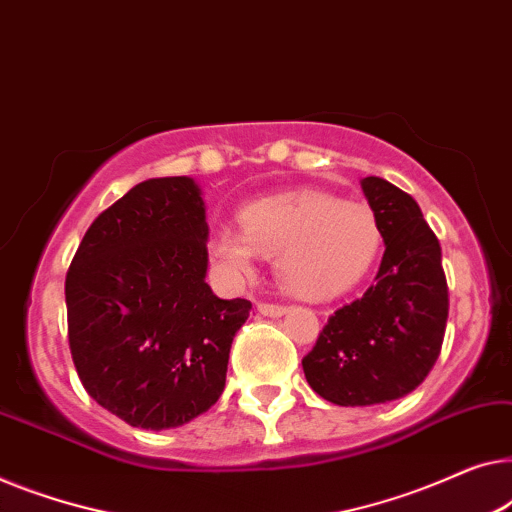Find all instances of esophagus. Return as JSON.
I'll list each match as a JSON object with an SVG mask.
<instances>
[{"label": "esophagus", "instance_id": "obj_1", "mask_svg": "<svg viewBox=\"0 0 512 512\" xmlns=\"http://www.w3.org/2000/svg\"><path fill=\"white\" fill-rule=\"evenodd\" d=\"M258 311H261L263 316H281L286 314V307L274 305V302H258Z\"/></svg>", "mask_w": 512, "mask_h": 512}]
</instances>
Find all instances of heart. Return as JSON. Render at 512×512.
<instances>
[{
    "mask_svg": "<svg viewBox=\"0 0 512 512\" xmlns=\"http://www.w3.org/2000/svg\"><path fill=\"white\" fill-rule=\"evenodd\" d=\"M242 231L217 228L210 251L226 270L244 274L256 254L277 256V277L302 298H332L372 268L381 244L379 221L362 203L323 191L261 198L240 212Z\"/></svg>",
    "mask_w": 512,
    "mask_h": 512,
    "instance_id": "obj_1",
    "label": "heart"
}]
</instances>
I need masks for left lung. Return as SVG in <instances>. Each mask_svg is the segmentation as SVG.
Returning <instances> with one entry per match:
<instances>
[{
  "instance_id": "obj_1",
  "label": "left lung",
  "mask_w": 512,
  "mask_h": 512,
  "mask_svg": "<svg viewBox=\"0 0 512 512\" xmlns=\"http://www.w3.org/2000/svg\"><path fill=\"white\" fill-rule=\"evenodd\" d=\"M385 242L376 284L328 318L302 358L307 383L337 406L409 395L432 372L448 321L441 244L418 203L381 177L362 180Z\"/></svg>"
}]
</instances>
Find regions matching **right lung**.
<instances>
[{
  "label": "right lung",
  "mask_w": 512,
  "mask_h": 512,
  "mask_svg": "<svg viewBox=\"0 0 512 512\" xmlns=\"http://www.w3.org/2000/svg\"><path fill=\"white\" fill-rule=\"evenodd\" d=\"M205 242L196 182L157 177L92 221L66 272L73 365L94 402L131 427L184 425L224 392L251 302L205 284Z\"/></svg>",
  "instance_id": "obj_1"
}]
</instances>
